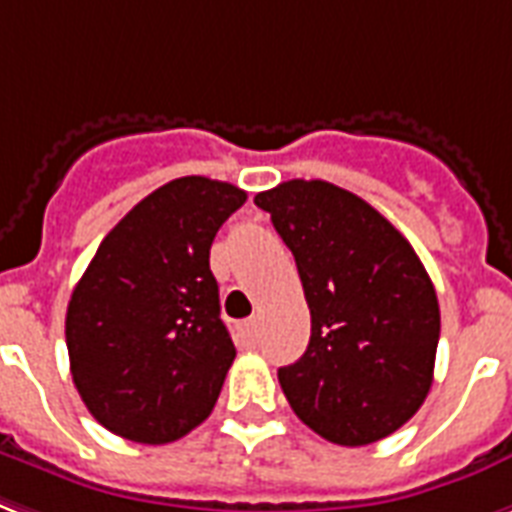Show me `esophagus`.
Returning a JSON list of instances; mask_svg holds the SVG:
<instances>
[{"instance_id": "obj_1", "label": "esophagus", "mask_w": 512, "mask_h": 512, "mask_svg": "<svg viewBox=\"0 0 512 512\" xmlns=\"http://www.w3.org/2000/svg\"><path fill=\"white\" fill-rule=\"evenodd\" d=\"M239 333H241V338H244V341H247V343L255 341V335H257V319L252 317V319H247V322H241V325H239Z\"/></svg>"}]
</instances>
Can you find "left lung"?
<instances>
[{"label":"left lung","instance_id":"left-lung-1","mask_svg":"<svg viewBox=\"0 0 512 512\" xmlns=\"http://www.w3.org/2000/svg\"><path fill=\"white\" fill-rule=\"evenodd\" d=\"M290 247L311 341L279 381L303 424L368 446L419 411L435 370L440 308L419 255L360 195L290 179L255 195Z\"/></svg>","mask_w":512,"mask_h":512}]
</instances>
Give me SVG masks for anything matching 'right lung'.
<instances>
[{
	"label": "right lung",
	"mask_w": 512,
	"mask_h": 512,
	"mask_svg": "<svg viewBox=\"0 0 512 512\" xmlns=\"http://www.w3.org/2000/svg\"><path fill=\"white\" fill-rule=\"evenodd\" d=\"M244 201L230 182L171 179L96 249L66 308V349L85 408L109 432L163 446L212 413L236 346L209 249Z\"/></svg>",
	"instance_id": "1"
}]
</instances>
